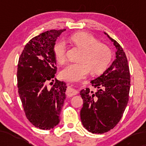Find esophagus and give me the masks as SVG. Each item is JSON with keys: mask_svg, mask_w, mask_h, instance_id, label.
<instances>
[{"mask_svg": "<svg viewBox=\"0 0 146 146\" xmlns=\"http://www.w3.org/2000/svg\"><path fill=\"white\" fill-rule=\"evenodd\" d=\"M66 95L68 97H71L73 96V95H77L78 93V92L77 90L73 89V88H71V86H68L67 88V90H66Z\"/></svg>", "mask_w": 146, "mask_h": 146, "instance_id": "esophagus-1", "label": "esophagus"}]
</instances>
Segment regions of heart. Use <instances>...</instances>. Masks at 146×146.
Listing matches in <instances>:
<instances>
[{"label": "heart", "mask_w": 146, "mask_h": 146, "mask_svg": "<svg viewBox=\"0 0 146 146\" xmlns=\"http://www.w3.org/2000/svg\"><path fill=\"white\" fill-rule=\"evenodd\" d=\"M73 44L82 48L78 62L67 65L61 72L64 79L69 81H77L90 73L98 75L103 73L109 66L112 60L111 49L90 33L78 32L70 37ZM55 58L62 64L66 59V46L62 40L56 41L53 46Z\"/></svg>", "instance_id": "heart-1"}]
</instances>
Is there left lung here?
<instances>
[{
	"label": "left lung",
	"instance_id": "8db88e82",
	"mask_svg": "<svg viewBox=\"0 0 146 146\" xmlns=\"http://www.w3.org/2000/svg\"><path fill=\"white\" fill-rule=\"evenodd\" d=\"M117 48L116 58L100 76L91 80L95 92L89 88L80 91L83 107L80 111L82 125L92 133L109 131L121 119L129 100L130 75L123 48L105 33Z\"/></svg>",
	"mask_w": 146,
	"mask_h": 146
}]
</instances>
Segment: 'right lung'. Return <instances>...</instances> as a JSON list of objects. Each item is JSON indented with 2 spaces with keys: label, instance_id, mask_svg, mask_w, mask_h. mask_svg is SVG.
Returning <instances> with one entry per match:
<instances>
[{
  "label": "right lung",
  "instance_id": "right-lung-1",
  "mask_svg": "<svg viewBox=\"0 0 146 146\" xmlns=\"http://www.w3.org/2000/svg\"><path fill=\"white\" fill-rule=\"evenodd\" d=\"M65 30L52 29L35 36L25 45L18 60L17 84L25 115L42 130H51L59 123L66 98L65 82L56 80L51 88L47 87L57 71L53 46Z\"/></svg>",
  "mask_w": 146,
  "mask_h": 146
}]
</instances>
